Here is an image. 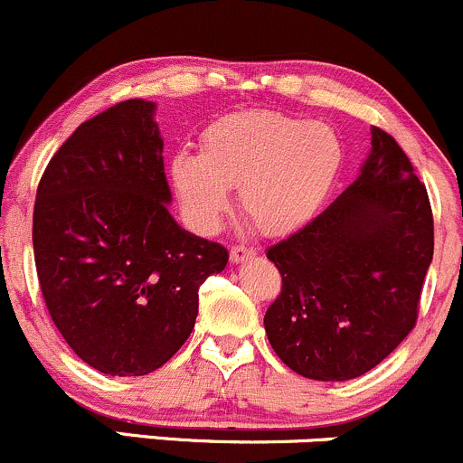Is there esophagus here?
Instances as JSON below:
<instances>
[{"label":"esophagus","mask_w":463,"mask_h":463,"mask_svg":"<svg viewBox=\"0 0 463 463\" xmlns=\"http://www.w3.org/2000/svg\"><path fill=\"white\" fill-rule=\"evenodd\" d=\"M251 256H256V250H251V247H245V245H233L230 251L232 263H245V260H250Z\"/></svg>","instance_id":"1"}]
</instances>
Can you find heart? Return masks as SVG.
I'll list each match as a JSON object with an SVG mask.
<instances>
[{"label": "heart", "instance_id": "1", "mask_svg": "<svg viewBox=\"0 0 463 463\" xmlns=\"http://www.w3.org/2000/svg\"><path fill=\"white\" fill-rule=\"evenodd\" d=\"M200 146V156L175 154L169 175L184 216L203 233L230 209V187L263 232L297 230L321 209L343 166L335 128L276 111L221 118L204 128Z\"/></svg>", "mask_w": 463, "mask_h": 463}]
</instances>
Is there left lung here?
<instances>
[{"label":"left lung","mask_w":463,"mask_h":463,"mask_svg":"<svg viewBox=\"0 0 463 463\" xmlns=\"http://www.w3.org/2000/svg\"><path fill=\"white\" fill-rule=\"evenodd\" d=\"M432 250L426 187L397 140L373 127L354 183L267 250L283 276L265 314L279 359L314 381L373 370L414 327Z\"/></svg>","instance_id":"8db88e82"}]
</instances>
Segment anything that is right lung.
<instances>
[{
  "instance_id": "right-lung-1",
  "label": "right lung",
  "mask_w": 463,
  "mask_h": 463,
  "mask_svg": "<svg viewBox=\"0 0 463 463\" xmlns=\"http://www.w3.org/2000/svg\"><path fill=\"white\" fill-rule=\"evenodd\" d=\"M156 102L127 99L57 149L33 213L37 279L71 350L111 376H142L183 347L198 288L230 254L169 213Z\"/></svg>"
}]
</instances>
